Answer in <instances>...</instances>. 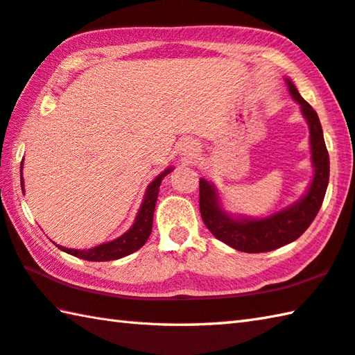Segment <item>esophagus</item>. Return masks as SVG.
Here are the masks:
<instances>
[{"label": "esophagus", "mask_w": 355, "mask_h": 355, "mask_svg": "<svg viewBox=\"0 0 355 355\" xmlns=\"http://www.w3.org/2000/svg\"><path fill=\"white\" fill-rule=\"evenodd\" d=\"M197 149H196V146H184V149H183V155H184V158H189V159H192V158H196V155H197Z\"/></svg>", "instance_id": "34e87169"}]
</instances>
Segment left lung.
I'll use <instances>...</instances> for the list:
<instances>
[{"instance_id":"1","label":"left lung","mask_w":355,"mask_h":355,"mask_svg":"<svg viewBox=\"0 0 355 355\" xmlns=\"http://www.w3.org/2000/svg\"><path fill=\"white\" fill-rule=\"evenodd\" d=\"M288 92L301 105L311 132L313 180L304 197L288 208L263 218H236L222 209L214 186L200 178V214L212 236L243 253H263L293 242L311 227L323 205L329 183V153L317 112L301 98L298 89L287 79Z\"/></svg>"}]
</instances>
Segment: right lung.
<instances>
[{"label": "right lung", "mask_w": 355, "mask_h": 355, "mask_svg": "<svg viewBox=\"0 0 355 355\" xmlns=\"http://www.w3.org/2000/svg\"><path fill=\"white\" fill-rule=\"evenodd\" d=\"M21 169H23V163H21ZM171 171L172 167H167L164 172H161L159 175L153 180L149 186H147L144 200L143 203H141V208L138 211L137 218H135V223L132 225V228L128 230L127 233L118 237V239L98 245V247L89 248V250H73V248L60 247V245H57V247L68 254H73L76 257H80V259L94 261V262L121 259V257L135 253V251L143 247L152 233L153 211H155L159 184L167 173H171ZM20 178H21V189H23V172Z\"/></svg>", "instance_id": "add662e5"}]
</instances>
